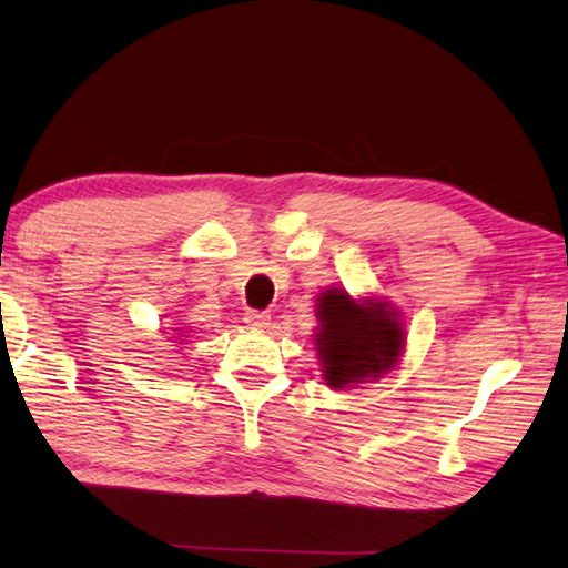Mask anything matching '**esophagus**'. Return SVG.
I'll list each match as a JSON object with an SVG mask.
<instances>
[{
	"label": "esophagus",
	"instance_id": "esophagus-1",
	"mask_svg": "<svg viewBox=\"0 0 568 568\" xmlns=\"http://www.w3.org/2000/svg\"><path fill=\"white\" fill-rule=\"evenodd\" d=\"M244 322H246V326H254V329H266L268 322H272V316H268L266 312H246Z\"/></svg>",
	"mask_w": 568,
	"mask_h": 568
}]
</instances>
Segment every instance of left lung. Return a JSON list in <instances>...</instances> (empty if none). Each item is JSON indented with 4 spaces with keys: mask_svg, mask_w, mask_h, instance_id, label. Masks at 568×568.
<instances>
[{
    "mask_svg": "<svg viewBox=\"0 0 568 568\" xmlns=\"http://www.w3.org/2000/svg\"><path fill=\"white\" fill-rule=\"evenodd\" d=\"M316 359L329 389L382 379L399 364L406 336L399 312L376 296H354L332 286L316 300Z\"/></svg>",
    "mask_w": 568,
    "mask_h": 568,
    "instance_id": "8db88e82",
    "label": "left lung"
}]
</instances>
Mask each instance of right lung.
I'll use <instances>...</instances> for the list:
<instances>
[{"label":"right lung","instance_id":"right-lung-1","mask_svg":"<svg viewBox=\"0 0 568 568\" xmlns=\"http://www.w3.org/2000/svg\"><path fill=\"white\" fill-rule=\"evenodd\" d=\"M179 336H184V334H179ZM174 339H176V336H174ZM179 344H182V342H179Z\"/></svg>","mask_w":568,"mask_h":568}]
</instances>
